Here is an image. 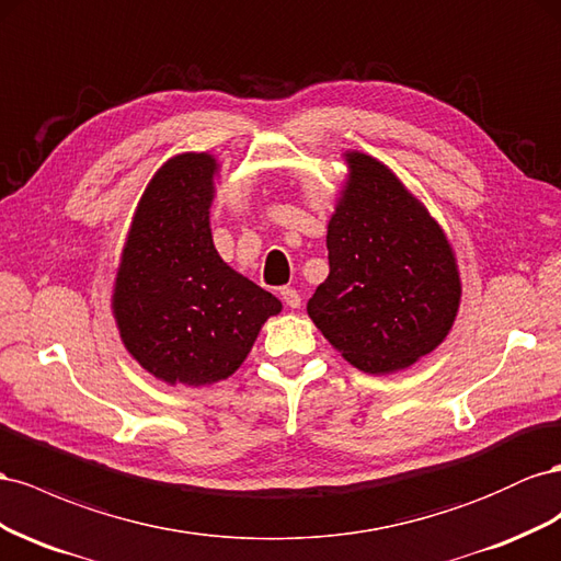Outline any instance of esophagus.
Returning <instances> with one entry per match:
<instances>
[{"mask_svg":"<svg viewBox=\"0 0 561 561\" xmlns=\"http://www.w3.org/2000/svg\"><path fill=\"white\" fill-rule=\"evenodd\" d=\"M279 294H282V300H284L289 308H298V306H300V294H298L296 289H291V286H284V289H282Z\"/></svg>","mask_w":561,"mask_h":561,"instance_id":"1","label":"esophagus"}]
</instances>
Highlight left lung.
<instances>
[{
	"mask_svg": "<svg viewBox=\"0 0 561 561\" xmlns=\"http://www.w3.org/2000/svg\"><path fill=\"white\" fill-rule=\"evenodd\" d=\"M343 199L329 222V277L308 314L362 371L407 369L449 333L460 279L449 242L421 202L369 154L350 152Z\"/></svg>",
	"mask_w": 561,
	"mask_h": 561,
	"instance_id": "1",
	"label": "left lung"
}]
</instances>
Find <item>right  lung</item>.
<instances>
[{
	"label": "right lung",
	"mask_w": 561,
	"mask_h": 561,
	"mask_svg": "<svg viewBox=\"0 0 561 561\" xmlns=\"http://www.w3.org/2000/svg\"><path fill=\"white\" fill-rule=\"evenodd\" d=\"M216 159L179 154L142 195L112 308L126 350L171 386L232 376L282 302L218 255L209 206Z\"/></svg>",
	"instance_id": "obj_1"
}]
</instances>
